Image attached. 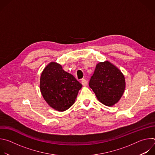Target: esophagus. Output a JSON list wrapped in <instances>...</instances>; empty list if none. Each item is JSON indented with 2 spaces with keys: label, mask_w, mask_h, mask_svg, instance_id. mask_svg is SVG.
<instances>
[{
  "label": "esophagus",
  "mask_w": 155,
  "mask_h": 155,
  "mask_svg": "<svg viewBox=\"0 0 155 155\" xmlns=\"http://www.w3.org/2000/svg\"><path fill=\"white\" fill-rule=\"evenodd\" d=\"M81 84H83V86H86L87 84V80L86 79H82L81 81Z\"/></svg>",
  "instance_id": "esophagus-1"
}]
</instances>
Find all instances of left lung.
<instances>
[{"label":"left lung","instance_id":"obj_1","mask_svg":"<svg viewBox=\"0 0 155 155\" xmlns=\"http://www.w3.org/2000/svg\"><path fill=\"white\" fill-rule=\"evenodd\" d=\"M125 85L123 74L108 61L97 64L89 82L97 99L109 107L119 101L124 91Z\"/></svg>","mask_w":155,"mask_h":155}]
</instances>
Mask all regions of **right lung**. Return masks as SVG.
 <instances>
[{"mask_svg":"<svg viewBox=\"0 0 155 155\" xmlns=\"http://www.w3.org/2000/svg\"><path fill=\"white\" fill-rule=\"evenodd\" d=\"M81 87L72 74L64 71L56 62L50 63L40 77V88L44 99L59 112L65 111L74 104Z\"/></svg>","mask_w":155,"mask_h":155,"instance_id":"1","label":"right lung"}]
</instances>
